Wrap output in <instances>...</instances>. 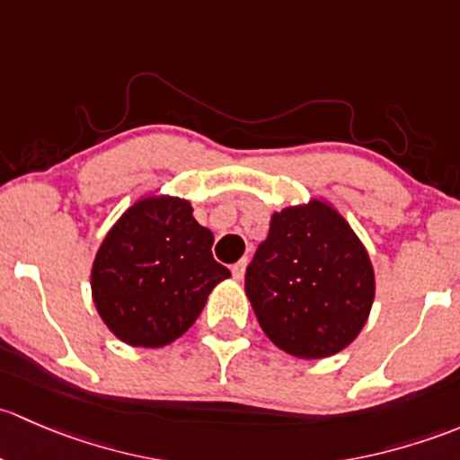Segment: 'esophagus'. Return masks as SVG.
Returning <instances> with one entry per match:
<instances>
[{
    "mask_svg": "<svg viewBox=\"0 0 460 460\" xmlns=\"http://www.w3.org/2000/svg\"><path fill=\"white\" fill-rule=\"evenodd\" d=\"M243 274H245V259H241L239 263L232 265V277H234L236 281H241V279H243Z\"/></svg>",
    "mask_w": 460,
    "mask_h": 460,
    "instance_id": "34e87169",
    "label": "esophagus"
}]
</instances>
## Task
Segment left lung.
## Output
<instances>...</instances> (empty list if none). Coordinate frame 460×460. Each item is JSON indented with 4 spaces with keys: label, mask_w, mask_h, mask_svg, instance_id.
<instances>
[{
    "label": "left lung",
    "mask_w": 460,
    "mask_h": 460,
    "mask_svg": "<svg viewBox=\"0 0 460 460\" xmlns=\"http://www.w3.org/2000/svg\"><path fill=\"white\" fill-rule=\"evenodd\" d=\"M374 292L366 245L325 199L274 212L245 274L265 336L296 358L348 348L367 323Z\"/></svg>",
    "instance_id": "1"
}]
</instances>
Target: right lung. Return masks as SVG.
<instances>
[{
    "mask_svg": "<svg viewBox=\"0 0 460 460\" xmlns=\"http://www.w3.org/2000/svg\"><path fill=\"white\" fill-rule=\"evenodd\" d=\"M212 243L186 199H137L106 232L90 270L106 328L132 348H164L186 334L217 283L230 277L212 259Z\"/></svg>",
    "mask_w": 460,
    "mask_h": 460,
    "instance_id": "add662e5",
    "label": "right lung"
}]
</instances>
